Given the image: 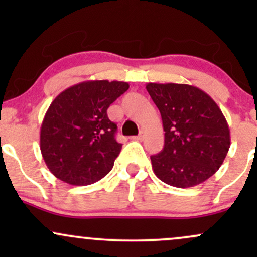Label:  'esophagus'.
Listing matches in <instances>:
<instances>
[{
  "label": "esophagus",
  "instance_id": "obj_1",
  "mask_svg": "<svg viewBox=\"0 0 257 257\" xmlns=\"http://www.w3.org/2000/svg\"><path fill=\"white\" fill-rule=\"evenodd\" d=\"M144 139V132L141 131L140 133H139V135L138 137H133L132 138V140H137V141H141Z\"/></svg>",
  "mask_w": 257,
  "mask_h": 257
}]
</instances>
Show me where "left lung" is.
<instances>
[{
	"label": "left lung",
	"instance_id": "1",
	"mask_svg": "<svg viewBox=\"0 0 257 257\" xmlns=\"http://www.w3.org/2000/svg\"><path fill=\"white\" fill-rule=\"evenodd\" d=\"M161 112L164 147L151 156L159 180L179 188L202 184L219 170L231 145L222 111L205 91L190 84L147 83Z\"/></svg>",
	"mask_w": 257,
	"mask_h": 257
}]
</instances>
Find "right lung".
Masks as SVG:
<instances>
[{
  "label": "right lung",
  "mask_w": 257,
  "mask_h": 257,
  "mask_svg": "<svg viewBox=\"0 0 257 257\" xmlns=\"http://www.w3.org/2000/svg\"><path fill=\"white\" fill-rule=\"evenodd\" d=\"M126 82L85 81L67 88L52 101L40 133V149L55 178L73 186L94 184L107 175L122 144L107 108Z\"/></svg>",
  "instance_id": "right-lung-1"
}]
</instances>
